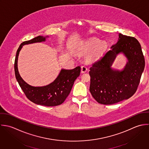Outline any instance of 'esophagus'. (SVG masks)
Masks as SVG:
<instances>
[{"mask_svg":"<svg viewBox=\"0 0 149 149\" xmlns=\"http://www.w3.org/2000/svg\"><path fill=\"white\" fill-rule=\"evenodd\" d=\"M87 71V67L85 65L82 66L81 67V72L82 73H84L86 72Z\"/></svg>","mask_w":149,"mask_h":149,"instance_id":"esophagus-1","label":"esophagus"}]
</instances>
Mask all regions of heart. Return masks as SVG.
Segmentation results:
<instances>
[{
	"label": "heart",
	"instance_id": "b5f03b06",
	"mask_svg": "<svg viewBox=\"0 0 149 149\" xmlns=\"http://www.w3.org/2000/svg\"><path fill=\"white\" fill-rule=\"evenodd\" d=\"M107 47V42L101 41L98 38H91L83 43L81 50L83 52L89 51L87 57L90 60H97L104 54Z\"/></svg>",
	"mask_w": 149,
	"mask_h": 149
}]
</instances>
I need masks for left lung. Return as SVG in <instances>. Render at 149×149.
Returning <instances> with one entry per match:
<instances>
[{
	"label": "left lung",
	"instance_id": "left-lung-1",
	"mask_svg": "<svg viewBox=\"0 0 149 149\" xmlns=\"http://www.w3.org/2000/svg\"><path fill=\"white\" fill-rule=\"evenodd\" d=\"M120 53L127 59L121 71L111 68ZM145 65L144 56L138 40L119 33L117 43L90 68L91 95L103 104H112L129 99L137 90Z\"/></svg>",
	"mask_w": 149,
	"mask_h": 149
}]
</instances>
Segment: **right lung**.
<instances>
[{"label": "right lung", "instance_id": "obj_1", "mask_svg": "<svg viewBox=\"0 0 149 149\" xmlns=\"http://www.w3.org/2000/svg\"><path fill=\"white\" fill-rule=\"evenodd\" d=\"M48 36H39L22 43L17 51L14 70L16 79L28 99L37 104L54 106L62 104L70 94L75 80L80 76V66H77L73 69H62L53 82L42 87H33L26 83L21 77L18 69V55L23 46L45 42Z\"/></svg>", "mask_w": 149, "mask_h": 149}]
</instances>
